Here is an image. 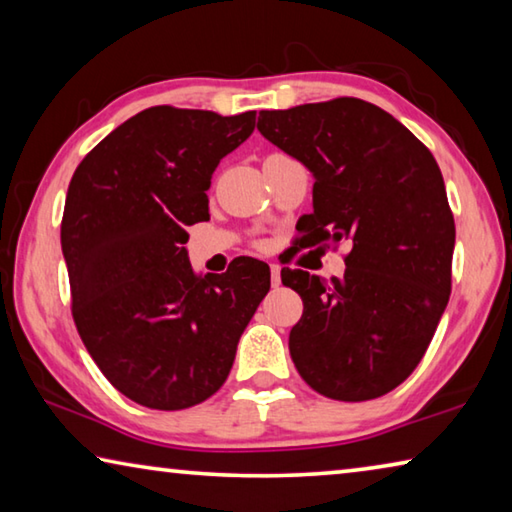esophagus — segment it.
Returning <instances> with one entry per match:
<instances>
[{"instance_id":"34e87169","label":"esophagus","mask_w":512,"mask_h":512,"mask_svg":"<svg viewBox=\"0 0 512 512\" xmlns=\"http://www.w3.org/2000/svg\"><path fill=\"white\" fill-rule=\"evenodd\" d=\"M271 284H273V287H280V284H282L280 266H277V264H271Z\"/></svg>"}]
</instances>
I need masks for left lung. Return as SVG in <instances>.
<instances>
[{"label": "left lung", "instance_id": "8db88e82", "mask_svg": "<svg viewBox=\"0 0 512 512\" xmlns=\"http://www.w3.org/2000/svg\"><path fill=\"white\" fill-rule=\"evenodd\" d=\"M257 131L314 176L305 214L314 244H352L345 275L329 284L282 271L305 305L291 359L332 400L386 395L424 357L452 291L456 228L443 173L409 128L361 99L262 110Z\"/></svg>", "mask_w": 512, "mask_h": 512}]
</instances>
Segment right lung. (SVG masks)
Here are the masks:
<instances>
[{
	"instance_id": "obj_1",
	"label": "right lung",
	"mask_w": 512,
	"mask_h": 512,
	"mask_svg": "<svg viewBox=\"0 0 512 512\" xmlns=\"http://www.w3.org/2000/svg\"><path fill=\"white\" fill-rule=\"evenodd\" d=\"M255 115L146 108L69 183L60 244L76 329L110 384L149 409H189L219 391L271 289L259 259L198 277L185 248L187 225L210 219L214 169L255 131Z\"/></svg>"
}]
</instances>
